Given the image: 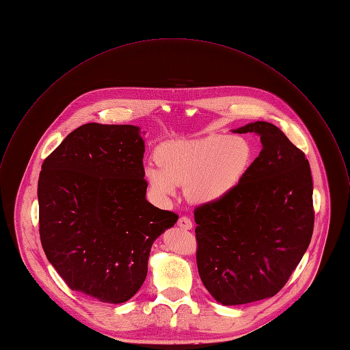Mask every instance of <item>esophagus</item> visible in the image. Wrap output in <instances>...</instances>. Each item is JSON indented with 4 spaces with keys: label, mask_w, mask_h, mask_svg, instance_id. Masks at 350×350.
<instances>
[{
    "label": "esophagus",
    "mask_w": 350,
    "mask_h": 350,
    "mask_svg": "<svg viewBox=\"0 0 350 350\" xmlns=\"http://www.w3.org/2000/svg\"><path fill=\"white\" fill-rule=\"evenodd\" d=\"M178 226H179L180 228H183V230H191V228H193V221L190 220V217L182 216V217H179V220H178Z\"/></svg>",
    "instance_id": "34e87169"
}]
</instances>
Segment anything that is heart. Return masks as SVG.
Listing matches in <instances>:
<instances>
[{
	"mask_svg": "<svg viewBox=\"0 0 350 350\" xmlns=\"http://www.w3.org/2000/svg\"><path fill=\"white\" fill-rule=\"evenodd\" d=\"M251 160L252 148L245 138L215 134L161 146L159 165H148L144 176L159 198H171L176 186H186L191 201L211 204L232 191Z\"/></svg>",
	"mask_w": 350,
	"mask_h": 350,
	"instance_id": "b5f03b06",
	"label": "heart"
}]
</instances>
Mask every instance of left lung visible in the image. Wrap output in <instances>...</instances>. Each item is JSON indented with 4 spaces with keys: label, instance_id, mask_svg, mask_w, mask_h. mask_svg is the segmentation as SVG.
Masks as SVG:
<instances>
[{
    "label": "left lung",
    "instance_id": "1",
    "mask_svg": "<svg viewBox=\"0 0 350 350\" xmlns=\"http://www.w3.org/2000/svg\"><path fill=\"white\" fill-rule=\"evenodd\" d=\"M236 133H256L259 156L231 193L194 211L198 273L226 306L277 295L308 248L315 221L304 152L269 122Z\"/></svg>",
    "mask_w": 350,
    "mask_h": 350
}]
</instances>
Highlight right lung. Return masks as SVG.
Listing matches in <instances>:
<instances>
[{
  "label": "right lung",
  "instance_id": "1",
  "mask_svg": "<svg viewBox=\"0 0 350 350\" xmlns=\"http://www.w3.org/2000/svg\"><path fill=\"white\" fill-rule=\"evenodd\" d=\"M144 152L137 126L85 123L39 174L43 251L72 291L103 303L137 293L152 243L179 217L146 201Z\"/></svg>",
  "mask_w": 350,
  "mask_h": 350
}]
</instances>
